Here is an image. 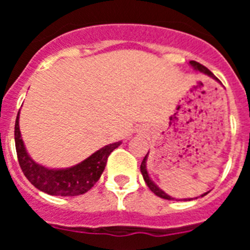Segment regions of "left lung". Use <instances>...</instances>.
I'll use <instances>...</instances> for the list:
<instances>
[{
  "instance_id": "obj_1",
  "label": "left lung",
  "mask_w": 250,
  "mask_h": 250,
  "mask_svg": "<svg viewBox=\"0 0 250 250\" xmlns=\"http://www.w3.org/2000/svg\"><path fill=\"white\" fill-rule=\"evenodd\" d=\"M190 63L191 66H193V68L194 70H196V71H200V72H203V74H205V75H208V76L209 77H211V79H214V80H216L218 81V83H220L219 80H218V79H216L215 76H214V74L211 71H209V70H208L207 67H205V66H203L202 63H199V62H196V61H190ZM147 155H149V151H147V154L146 155H145V158H144V160L141 161V165H140V171H141V174H143V178H144V180H145V183H146V185L147 187H149V189L150 190L152 191V193L155 194V195H158V196H160V198H163V199H167V200H173V199H175V198H173V196H170V195H167V193H165V191H163L160 189V188L158 187V185L155 184V183L152 182L151 179H150V176H149V173H147V169H146V160H147ZM208 193H209V191H208ZM208 193H204V194H202V195L200 196H204V195H207ZM196 199V198H195ZM184 200H193V198H188V199H184Z\"/></svg>"
}]
</instances>
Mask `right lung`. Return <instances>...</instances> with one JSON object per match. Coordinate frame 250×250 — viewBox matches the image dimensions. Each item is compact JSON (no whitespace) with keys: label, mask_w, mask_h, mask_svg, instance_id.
Masks as SVG:
<instances>
[{"label":"right lung","mask_w":250,"mask_h":250,"mask_svg":"<svg viewBox=\"0 0 250 250\" xmlns=\"http://www.w3.org/2000/svg\"><path fill=\"white\" fill-rule=\"evenodd\" d=\"M19 120L20 112L17 114L16 124H15V144H16L17 158L22 173L25 174L28 182L35 188L50 195L76 196L89 191L95 183L100 179L110 154L121 144V141H118L106 145L71 167L50 169L37 164L28 155L21 138Z\"/></svg>","instance_id":"right-lung-1"}]
</instances>
